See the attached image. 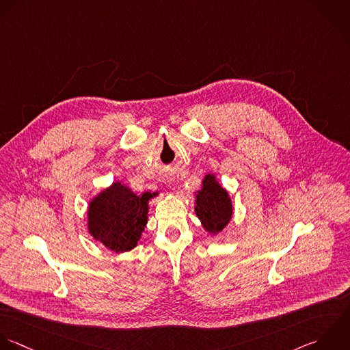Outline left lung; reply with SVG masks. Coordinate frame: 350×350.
Listing matches in <instances>:
<instances>
[{"label":"left lung","instance_id":"1","mask_svg":"<svg viewBox=\"0 0 350 350\" xmlns=\"http://www.w3.org/2000/svg\"><path fill=\"white\" fill-rule=\"evenodd\" d=\"M196 215L210 233L221 232L232 218V202L228 192L215 181L213 174L203 180V189L196 195Z\"/></svg>","mask_w":350,"mask_h":350}]
</instances>
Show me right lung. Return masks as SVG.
Here are the masks:
<instances>
[{
  "label": "right lung",
  "mask_w": 350,
  "mask_h": 350,
  "mask_svg": "<svg viewBox=\"0 0 350 350\" xmlns=\"http://www.w3.org/2000/svg\"><path fill=\"white\" fill-rule=\"evenodd\" d=\"M155 195L144 192L137 196L120 183H114L90 204V233L114 252L131 251L144 230L148 200Z\"/></svg>",
  "instance_id": "right-lung-1"
}]
</instances>
